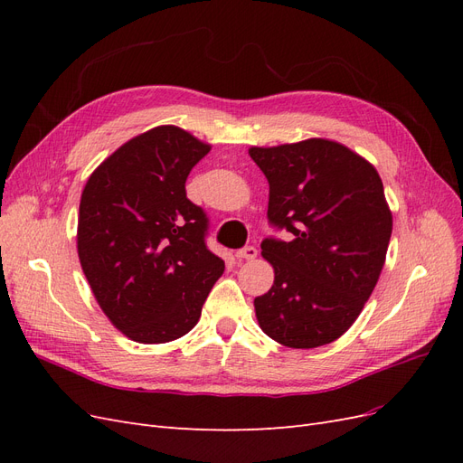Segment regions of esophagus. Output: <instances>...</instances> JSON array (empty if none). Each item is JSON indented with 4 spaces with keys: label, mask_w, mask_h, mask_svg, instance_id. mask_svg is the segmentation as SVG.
<instances>
[{
    "label": "esophagus",
    "mask_w": 463,
    "mask_h": 463,
    "mask_svg": "<svg viewBox=\"0 0 463 463\" xmlns=\"http://www.w3.org/2000/svg\"><path fill=\"white\" fill-rule=\"evenodd\" d=\"M257 253H259V250L253 245H249V247H243V249L237 250L235 257L237 259H243V260H253L257 257Z\"/></svg>",
    "instance_id": "obj_1"
}]
</instances>
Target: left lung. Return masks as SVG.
Returning <instances> with one entry per match:
<instances>
[{
	"instance_id": "obj_1",
	"label": "left lung",
	"mask_w": 463,
	"mask_h": 463,
	"mask_svg": "<svg viewBox=\"0 0 463 463\" xmlns=\"http://www.w3.org/2000/svg\"><path fill=\"white\" fill-rule=\"evenodd\" d=\"M269 179V220L291 241L264 240L274 284L255 298L266 335L293 349L326 345L354 325L378 282L392 235L383 179L357 152L307 138L250 146Z\"/></svg>"
}]
</instances>
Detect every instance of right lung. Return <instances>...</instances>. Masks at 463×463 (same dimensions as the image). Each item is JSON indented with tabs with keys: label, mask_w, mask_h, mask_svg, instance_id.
<instances>
[{
	"label": "right lung",
	"mask_w": 463,
	"mask_h": 463,
	"mask_svg": "<svg viewBox=\"0 0 463 463\" xmlns=\"http://www.w3.org/2000/svg\"><path fill=\"white\" fill-rule=\"evenodd\" d=\"M210 145L160 125L133 137L89 177L80 194L77 250L111 325L138 344L185 335L223 260L204 243L208 218L185 181Z\"/></svg>",
	"instance_id": "obj_1"
}]
</instances>
